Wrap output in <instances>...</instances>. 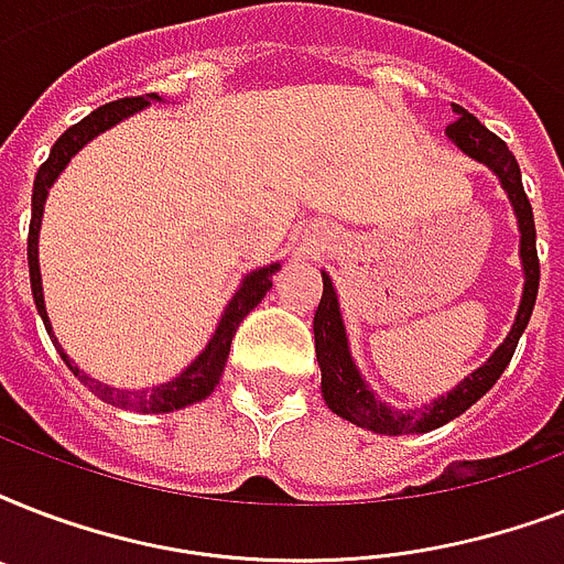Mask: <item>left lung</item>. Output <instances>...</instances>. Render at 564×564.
Returning a JSON list of instances; mask_svg holds the SVG:
<instances>
[{
	"instance_id": "1",
	"label": "left lung",
	"mask_w": 564,
	"mask_h": 564,
	"mask_svg": "<svg viewBox=\"0 0 564 564\" xmlns=\"http://www.w3.org/2000/svg\"><path fill=\"white\" fill-rule=\"evenodd\" d=\"M454 113L456 119L445 131L451 137V143L459 145L474 161L486 163L498 175L503 189H507L509 202L516 207L518 230H521V263H524V299H521V307H518L516 325H512V330H509V336L503 339L498 351L491 354L486 366H480L471 377H465L463 383L451 389L447 394H442L438 401L424 403L419 410H392L383 401H377L375 392L366 386V380H362L357 366H354L334 283L322 272L325 292H322L316 318H313V334H316V360L318 369H322L325 403L339 419L351 421L357 427L383 433V436L427 433V430H436L447 424V421H454L471 403L480 401L482 394L498 383V377L503 375V369L512 360L518 339H521L524 327L530 325V316H533L535 295H539V274L542 272H539V251H535L533 207H530V198H527L524 184H521V170H518L516 154L509 152V145L498 134H491L489 128L480 126V119L474 117V113H468L459 105H454Z\"/></svg>"
}]
</instances>
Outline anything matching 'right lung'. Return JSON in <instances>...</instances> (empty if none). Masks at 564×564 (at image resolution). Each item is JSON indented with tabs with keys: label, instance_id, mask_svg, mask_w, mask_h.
Returning a JSON list of instances; mask_svg holds the SVG:
<instances>
[{
	"label": "right lung",
	"instance_id": "right-lung-1",
	"mask_svg": "<svg viewBox=\"0 0 564 564\" xmlns=\"http://www.w3.org/2000/svg\"><path fill=\"white\" fill-rule=\"evenodd\" d=\"M161 96H131V99H117L110 101V105H101L99 110H93L90 117H84L78 126L66 128L64 134L57 137V143L52 145V152H48L46 163L37 170V178H34V193H31V225H29V278H31V295H34V304H37V313L43 318V325H46L48 336H52V343L57 345L55 334H52V325H48L46 316V304H43V283H40V260H37V239H40V221H43V204H46L48 187L55 184V178L64 172V166L73 161V154L87 145L93 137H99L101 131H108L110 126H117L119 119L131 117L137 110L149 108L152 101H158ZM281 269V263L263 265V269H257V272L246 274V281L239 283V290L234 292V299L225 307L219 318V327H216V334L207 343L198 357L189 362L187 369L181 371L175 380L161 386H152V389H145V392H128V389H110V386L99 383V380H93V377L84 375L78 366H73V360L66 357L64 348L57 345V354H61V360L69 366L78 380H82L93 394H99L101 401L113 403V406H122V410H137V412H172V410H184L189 403L204 401L207 394L216 389L219 383L221 369H225V362H228V351H230V339L237 334L239 322L251 313V310L263 301V295L272 290V274Z\"/></svg>",
	"mask_w": 564,
	"mask_h": 564
}]
</instances>
